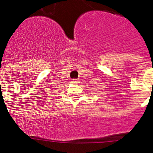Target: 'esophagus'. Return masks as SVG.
I'll return each mask as SVG.
<instances>
[{
	"label": "esophagus",
	"mask_w": 153,
	"mask_h": 153,
	"mask_svg": "<svg viewBox=\"0 0 153 153\" xmlns=\"http://www.w3.org/2000/svg\"><path fill=\"white\" fill-rule=\"evenodd\" d=\"M72 83L78 84V83H79V81H78V79H73V80H72Z\"/></svg>",
	"instance_id": "obj_1"
}]
</instances>
